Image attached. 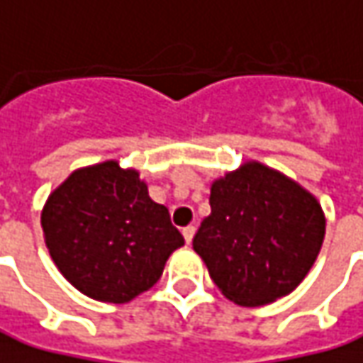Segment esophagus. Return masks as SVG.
Here are the masks:
<instances>
[{
    "mask_svg": "<svg viewBox=\"0 0 363 363\" xmlns=\"http://www.w3.org/2000/svg\"><path fill=\"white\" fill-rule=\"evenodd\" d=\"M182 235H184V242H186V244H191V242H193V238H195V228H193V225L184 228L182 229Z\"/></svg>",
    "mask_w": 363,
    "mask_h": 363,
    "instance_id": "esophagus-1",
    "label": "esophagus"
}]
</instances>
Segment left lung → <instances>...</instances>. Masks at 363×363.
I'll return each mask as SVG.
<instances>
[{
	"instance_id": "1",
	"label": "left lung",
	"mask_w": 363,
	"mask_h": 363,
	"mask_svg": "<svg viewBox=\"0 0 363 363\" xmlns=\"http://www.w3.org/2000/svg\"><path fill=\"white\" fill-rule=\"evenodd\" d=\"M209 203L193 250L225 298L260 307L305 280L325 240V213L305 186L247 160L211 182Z\"/></svg>"
}]
</instances>
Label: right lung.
Listing matches in <instances>:
<instances>
[{
    "label": "right lung",
    "instance_id": "obj_1",
    "mask_svg": "<svg viewBox=\"0 0 363 363\" xmlns=\"http://www.w3.org/2000/svg\"><path fill=\"white\" fill-rule=\"evenodd\" d=\"M40 223L60 274L101 303H130L152 289L170 254L184 245L140 172L118 160L71 172L48 195Z\"/></svg>",
    "mask_w": 363,
    "mask_h": 363
}]
</instances>
